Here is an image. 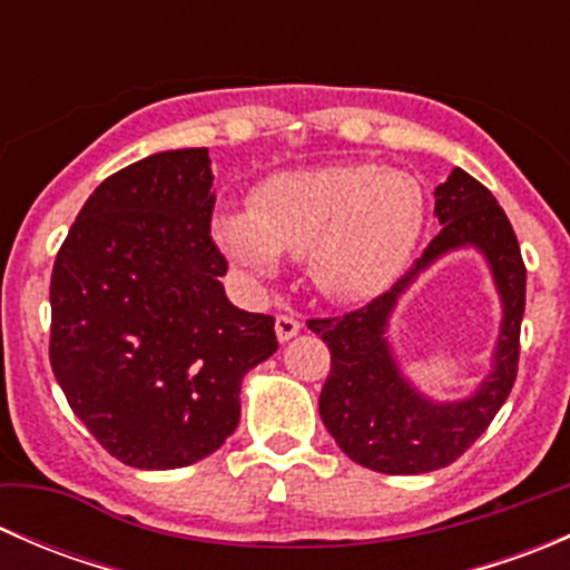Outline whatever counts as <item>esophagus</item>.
I'll list each match as a JSON object with an SVG mask.
<instances>
[{
	"label": "esophagus",
	"mask_w": 570,
	"mask_h": 570,
	"mask_svg": "<svg viewBox=\"0 0 570 570\" xmlns=\"http://www.w3.org/2000/svg\"><path fill=\"white\" fill-rule=\"evenodd\" d=\"M297 331H301V320L295 314H278L275 317V333H278L281 342H289L292 336H297Z\"/></svg>",
	"instance_id": "34e87169"
}]
</instances>
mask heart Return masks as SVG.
<instances>
[{
	"label": "heart",
	"mask_w": 570,
	"mask_h": 570,
	"mask_svg": "<svg viewBox=\"0 0 570 570\" xmlns=\"http://www.w3.org/2000/svg\"><path fill=\"white\" fill-rule=\"evenodd\" d=\"M424 220L428 198L416 178L344 163L264 178L250 209L217 217L215 237L258 278L278 269L281 253L308 256V273L327 297L358 301L402 273Z\"/></svg>",
	"instance_id": "heart-1"
}]
</instances>
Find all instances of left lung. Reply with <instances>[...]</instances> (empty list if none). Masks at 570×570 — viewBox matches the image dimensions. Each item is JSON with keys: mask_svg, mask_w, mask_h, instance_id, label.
<instances>
[{"mask_svg": "<svg viewBox=\"0 0 570 570\" xmlns=\"http://www.w3.org/2000/svg\"><path fill=\"white\" fill-rule=\"evenodd\" d=\"M435 217L441 232L392 289L342 317L308 320L331 350L320 394L322 422L350 461L381 474H424L455 463L485 433L519 375L527 267L508 215L491 189L455 168L435 189ZM461 244H474L492 262L505 320L498 364L481 392L435 406L401 381L382 333L395 295L441 252Z\"/></svg>", "mask_w": 570, "mask_h": 570, "instance_id": "left-lung-1", "label": "left lung"}]
</instances>
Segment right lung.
<instances>
[{
    "mask_svg": "<svg viewBox=\"0 0 570 570\" xmlns=\"http://www.w3.org/2000/svg\"><path fill=\"white\" fill-rule=\"evenodd\" d=\"M206 148L118 170L85 200L51 269L49 361L71 411L120 463L181 469L239 424L275 317L228 303Z\"/></svg>",
    "mask_w": 570,
    "mask_h": 570,
    "instance_id": "add662e5",
    "label": "right lung"
}]
</instances>
